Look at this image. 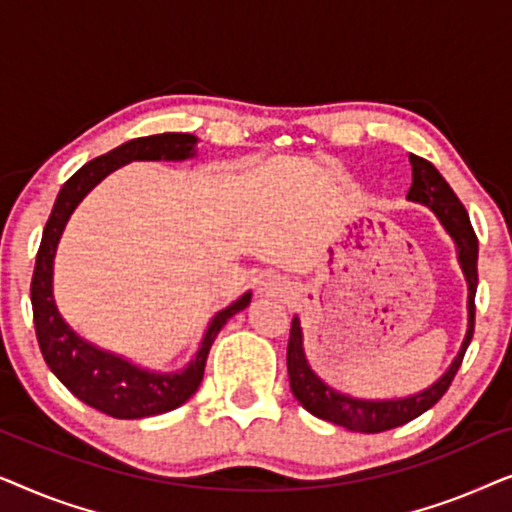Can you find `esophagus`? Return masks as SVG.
<instances>
[{"label": "esophagus", "instance_id": "obj_1", "mask_svg": "<svg viewBox=\"0 0 512 512\" xmlns=\"http://www.w3.org/2000/svg\"><path fill=\"white\" fill-rule=\"evenodd\" d=\"M258 291H261V296L265 298H284L289 296V284H286L282 277L270 275L263 279L261 286H258Z\"/></svg>", "mask_w": 512, "mask_h": 512}]
</instances>
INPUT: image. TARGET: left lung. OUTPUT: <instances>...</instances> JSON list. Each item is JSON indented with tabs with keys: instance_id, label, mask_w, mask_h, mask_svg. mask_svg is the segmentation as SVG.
<instances>
[{
	"instance_id": "left-lung-1",
	"label": "left lung",
	"mask_w": 512,
	"mask_h": 512,
	"mask_svg": "<svg viewBox=\"0 0 512 512\" xmlns=\"http://www.w3.org/2000/svg\"><path fill=\"white\" fill-rule=\"evenodd\" d=\"M412 165V186L408 191V200L417 202V205L429 207L445 233L452 237L454 249H457V261L461 265V272L466 277L468 286V328L461 342L459 354L454 356L450 368L438 377L429 387L417 391V394L403 396V398H356L342 391L333 389L331 384L321 380L314 373L310 361L305 356L303 345V328H300V319L293 317L291 321V335L289 347H286V368H289V382L293 396L303 405L307 412L314 417L326 419V422L345 426L349 431L359 433H380L396 429L412 422V419L422 415L429 408H433L454 380L457 370L464 361V354L473 338V324H475V289H478V237L473 233L471 219L468 212L461 205L457 195L450 188V184L443 179L436 167L429 160L410 156Z\"/></svg>"
}]
</instances>
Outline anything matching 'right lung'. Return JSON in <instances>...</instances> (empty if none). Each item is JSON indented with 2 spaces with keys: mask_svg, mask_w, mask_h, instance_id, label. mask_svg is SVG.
Here are the masks:
<instances>
[{
  "mask_svg": "<svg viewBox=\"0 0 512 512\" xmlns=\"http://www.w3.org/2000/svg\"><path fill=\"white\" fill-rule=\"evenodd\" d=\"M195 146H198V137L186 135V132H163V135L130 139V142L116 146L114 151L90 160L60 188L44 235H41L30 289L41 354L53 375L79 401L109 417L142 419L163 415V412L184 405L200 387L207 354L216 335L233 314L242 312L251 303V291L242 293L226 310L214 314L202 335L198 352L184 368L174 370V373H160V370L142 368L121 354L93 345L62 319L53 296L55 251H58L69 216L104 177L132 160H174L179 163V160L195 158L198 156Z\"/></svg>",
  "mask_w": 512,
  "mask_h": 512,
  "instance_id": "obj_1",
  "label": "right lung"
}]
</instances>
